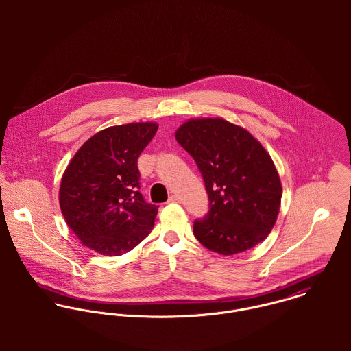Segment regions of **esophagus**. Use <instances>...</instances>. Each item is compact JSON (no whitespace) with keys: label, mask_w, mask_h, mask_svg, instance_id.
Returning a JSON list of instances; mask_svg holds the SVG:
<instances>
[{"label":"esophagus","mask_w":351,"mask_h":351,"mask_svg":"<svg viewBox=\"0 0 351 351\" xmlns=\"http://www.w3.org/2000/svg\"><path fill=\"white\" fill-rule=\"evenodd\" d=\"M180 201V197L177 196V195H171L170 197H169V202H178Z\"/></svg>","instance_id":"obj_1"}]
</instances>
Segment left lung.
<instances>
[{
  "label": "left lung",
  "instance_id": "1",
  "mask_svg": "<svg viewBox=\"0 0 351 351\" xmlns=\"http://www.w3.org/2000/svg\"><path fill=\"white\" fill-rule=\"evenodd\" d=\"M176 139L195 159L208 193L209 209L193 224L201 245L234 255L265 241L277 220L282 189L261 143L223 119L189 120Z\"/></svg>",
  "mask_w": 351,
  "mask_h": 351
}]
</instances>
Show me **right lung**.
<instances>
[{
  "instance_id": "obj_1",
  "label": "right lung",
  "mask_w": 351,
  "mask_h": 351,
  "mask_svg": "<svg viewBox=\"0 0 351 351\" xmlns=\"http://www.w3.org/2000/svg\"><path fill=\"white\" fill-rule=\"evenodd\" d=\"M154 123L102 130L77 151L59 189L67 226L102 255L117 256L138 246L152 230L158 205L143 199L138 158L156 134Z\"/></svg>"
}]
</instances>
